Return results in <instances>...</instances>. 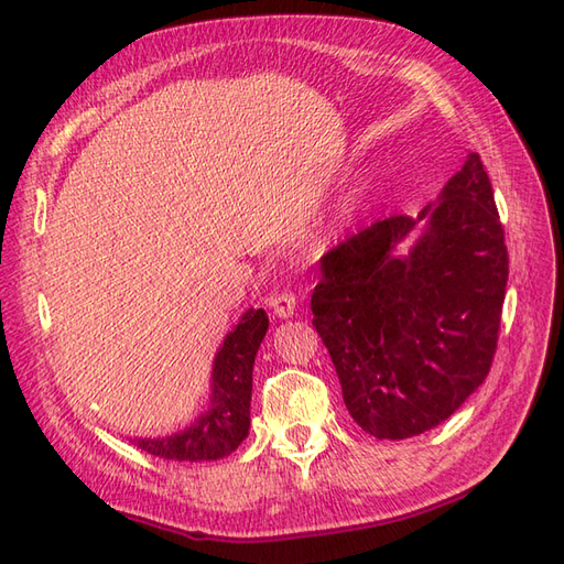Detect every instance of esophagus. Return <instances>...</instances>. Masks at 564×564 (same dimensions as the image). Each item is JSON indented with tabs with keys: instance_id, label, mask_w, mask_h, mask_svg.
<instances>
[{
	"instance_id": "obj_1",
	"label": "esophagus",
	"mask_w": 564,
	"mask_h": 564,
	"mask_svg": "<svg viewBox=\"0 0 564 564\" xmlns=\"http://www.w3.org/2000/svg\"><path fill=\"white\" fill-rule=\"evenodd\" d=\"M270 308L275 311L278 317L286 319V317H294L296 313V294L294 292H282L278 296L270 299Z\"/></svg>"
}]
</instances>
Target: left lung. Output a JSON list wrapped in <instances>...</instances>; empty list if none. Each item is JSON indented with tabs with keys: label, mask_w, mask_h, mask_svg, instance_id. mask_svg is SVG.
Masks as SVG:
<instances>
[{
	"label": "left lung",
	"mask_w": 564,
	"mask_h": 564,
	"mask_svg": "<svg viewBox=\"0 0 564 564\" xmlns=\"http://www.w3.org/2000/svg\"><path fill=\"white\" fill-rule=\"evenodd\" d=\"M419 223L413 251L394 249ZM313 324L352 421L404 440L449 419L497 352L508 282L503 226L477 152L419 216L377 220L319 259Z\"/></svg>",
	"instance_id": "1"
}]
</instances>
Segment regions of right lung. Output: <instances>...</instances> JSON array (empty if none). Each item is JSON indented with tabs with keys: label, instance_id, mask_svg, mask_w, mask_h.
Returning a JSON list of instances; mask_svg holds the SVG:
<instances>
[{
	"label": "right lung",
	"instance_id": "add662e5",
	"mask_svg": "<svg viewBox=\"0 0 564 564\" xmlns=\"http://www.w3.org/2000/svg\"><path fill=\"white\" fill-rule=\"evenodd\" d=\"M268 332L263 308H249L220 346L212 373V406L191 429L158 440H131L135 447L172 460H214L232 454L249 435L253 357Z\"/></svg>",
	"mask_w": 564,
	"mask_h": 564
}]
</instances>
